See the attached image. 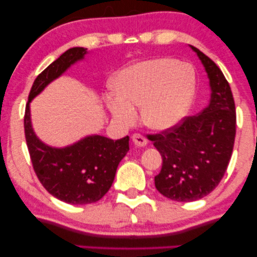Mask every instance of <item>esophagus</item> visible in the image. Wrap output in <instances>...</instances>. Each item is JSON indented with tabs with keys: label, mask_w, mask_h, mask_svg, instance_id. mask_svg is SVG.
Here are the masks:
<instances>
[{
	"label": "esophagus",
	"mask_w": 257,
	"mask_h": 257,
	"mask_svg": "<svg viewBox=\"0 0 257 257\" xmlns=\"http://www.w3.org/2000/svg\"><path fill=\"white\" fill-rule=\"evenodd\" d=\"M132 142L136 146L143 147V146H146L147 139L144 136L140 135V133H135V135L132 136Z\"/></svg>",
	"instance_id": "esophagus-1"
}]
</instances>
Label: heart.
Listing matches in <instances>:
<instances>
[{
	"mask_svg": "<svg viewBox=\"0 0 257 257\" xmlns=\"http://www.w3.org/2000/svg\"><path fill=\"white\" fill-rule=\"evenodd\" d=\"M186 69L191 71L187 80ZM114 93L106 106L121 125H131L140 107L142 121L153 130H166L180 120L191 105L194 76L188 65L171 58L142 61L126 66L112 82Z\"/></svg>",
	"mask_w": 257,
	"mask_h": 257,
	"instance_id": "heart-1",
	"label": "heart"
}]
</instances>
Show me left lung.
Here are the masks:
<instances>
[{
  "mask_svg": "<svg viewBox=\"0 0 257 257\" xmlns=\"http://www.w3.org/2000/svg\"><path fill=\"white\" fill-rule=\"evenodd\" d=\"M212 89L209 105L157 135H147L163 158L154 178L158 191L179 202L208 195L223 178L236 133V112L229 83L219 66L195 47Z\"/></svg>",
  "mask_w": 257,
  "mask_h": 257,
  "instance_id": "8db88e82",
  "label": "left lung"
}]
</instances>
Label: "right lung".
<instances>
[{
    "label": "right lung",
    "instance_id": "1",
    "mask_svg": "<svg viewBox=\"0 0 257 257\" xmlns=\"http://www.w3.org/2000/svg\"><path fill=\"white\" fill-rule=\"evenodd\" d=\"M85 54L86 49L71 48L43 70L31 86L24 113L27 146L38 180L51 195L71 205H86L103 198L112 186L119 163L130 150L128 137L112 140L90 136L71 146L55 149L35 135L30 101Z\"/></svg>",
    "mask_w": 257,
    "mask_h": 257
}]
</instances>
